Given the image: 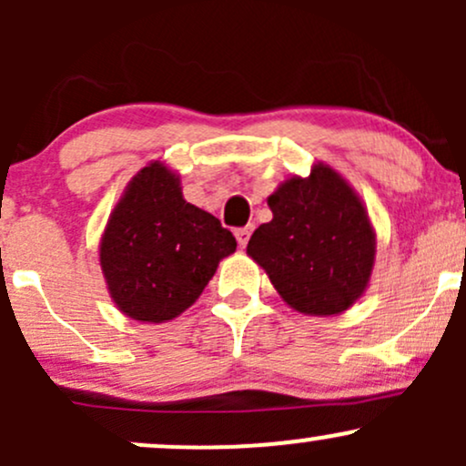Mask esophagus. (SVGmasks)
<instances>
[{
    "label": "esophagus",
    "mask_w": 466,
    "mask_h": 466,
    "mask_svg": "<svg viewBox=\"0 0 466 466\" xmlns=\"http://www.w3.org/2000/svg\"><path fill=\"white\" fill-rule=\"evenodd\" d=\"M251 229H254V226H245V228H238L237 232H234V237H237V240H238V248H245V245H248Z\"/></svg>",
    "instance_id": "esophagus-1"
}]
</instances>
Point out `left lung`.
Instances as JSON below:
<instances>
[{
	"label": "left lung",
	"mask_w": 466,
	"mask_h": 466,
	"mask_svg": "<svg viewBox=\"0 0 466 466\" xmlns=\"http://www.w3.org/2000/svg\"><path fill=\"white\" fill-rule=\"evenodd\" d=\"M274 218L248 243V256L269 276L289 307L304 315L350 309L370 282L377 234L355 188L313 164L309 177H289L267 197Z\"/></svg>",
	"instance_id": "8db88e82"
}]
</instances>
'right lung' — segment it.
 <instances>
[{
	"label": "right lung",
	"instance_id": "obj_1",
	"mask_svg": "<svg viewBox=\"0 0 466 466\" xmlns=\"http://www.w3.org/2000/svg\"><path fill=\"white\" fill-rule=\"evenodd\" d=\"M237 238L181 195L179 175L151 162L129 181L100 238V267L117 311L162 324L195 304Z\"/></svg>",
	"mask_w": 466,
	"mask_h": 466
}]
</instances>
